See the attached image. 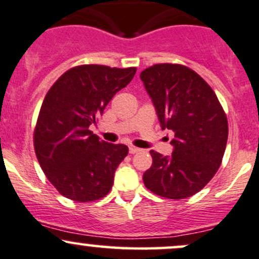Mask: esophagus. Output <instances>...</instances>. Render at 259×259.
Returning a JSON list of instances; mask_svg holds the SVG:
<instances>
[{"label":"esophagus","mask_w":259,"mask_h":259,"mask_svg":"<svg viewBox=\"0 0 259 259\" xmlns=\"http://www.w3.org/2000/svg\"><path fill=\"white\" fill-rule=\"evenodd\" d=\"M140 151H141V149H139V147H135V146H129V152H130V153H133V155H134V153L140 152Z\"/></svg>","instance_id":"esophagus-1"}]
</instances>
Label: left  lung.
<instances>
[{"mask_svg": "<svg viewBox=\"0 0 259 259\" xmlns=\"http://www.w3.org/2000/svg\"><path fill=\"white\" fill-rule=\"evenodd\" d=\"M162 129L175 133L173 152L151 150L152 166L144 173L146 188L168 199L189 198L218 172L229 125L212 88L195 71L180 64H156L140 73Z\"/></svg>", "mask_w": 259, "mask_h": 259, "instance_id": "left-lung-1", "label": "left lung"}]
</instances>
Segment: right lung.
<instances>
[{
    "label": "right lung",
    "mask_w": 259,
    "mask_h": 259,
    "mask_svg": "<svg viewBox=\"0 0 259 259\" xmlns=\"http://www.w3.org/2000/svg\"><path fill=\"white\" fill-rule=\"evenodd\" d=\"M135 72L136 67L81 65L48 91L34 129V150L42 172L64 197L88 203L112 189L116 167L129 150L99 140L88 127Z\"/></svg>",
    "instance_id": "add662e5"
}]
</instances>
